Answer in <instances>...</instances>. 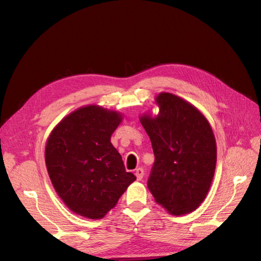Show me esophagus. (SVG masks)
<instances>
[{"label": "esophagus", "mask_w": 261, "mask_h": 261, "mask_svg": "<svg viewBox=\"0 0 261 261\" xmlns=\"http://www.w3.org/2000/svg\"><path fill=\"white\" fill-rule=\"evenodd\" d=\"M135 175L137 176L138 180H141L143 178V175H145V171H143L142 168H137L135 171Z\"/></svg>", "instance_id": "esophagus-1"}]
</instances>
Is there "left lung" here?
Listing matches in <instances>:
<instances>
[{
	"instance_id": "1",
	"label": "left lung",
	"mask_w": 261,
	"mask_h": 261,
	"mask_svg": "<svg viewBox=\"0 0 261 261\" xmlns=\"http://www.w3.org/2000/svg\"><path fill=\"white\" fill-rule=\"evenodd\" d=\"M156 118L141 116L150 138L154 163L148 188L156 202L174 215L192 212L210 190L216 165V143L207 120L170 93L156 98Z\"/></svg>"
}]
</instances>
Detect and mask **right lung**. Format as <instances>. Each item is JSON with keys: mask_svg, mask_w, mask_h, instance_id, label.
Instances as JSON below:
<instances>
[{"mask_svg": "<svg viewBox=\"0 0 261 261\" xmlns=\"http://www.w3.org/2000/svg\"><path fill=\"white\" fill-rule=\"evenodd\" d=\"M121 120L118 112L90 105L66 116L48 138L46 166L55 190L85 218H103L136 180L111 143Z\"/></svg>", "mask_w": 261, "mask_h": 261, "instance_id": "right-lung-1", "label": "right lung"}]
</instances>
